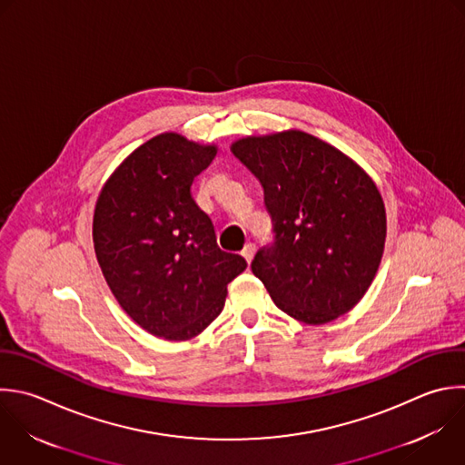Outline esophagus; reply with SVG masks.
Listing matches in <instances>:
<instances>
[{
    "label": "esophagus",
    "instance_id": "1",
    "mask_svg": "<svg viewBox=\"0 0 465 465\" xmlns=\"http://www.w3.org/2000/svg\"><path fill=\"white\" fill-rule=\"evenodd\" d=\"M254 252H256V245H254V243H247V245L243 247V251H242V256L247 260V263H251Z\"/></svg>",
    "mask_w": 465,
    "mask_h": 465
}]
</instances>
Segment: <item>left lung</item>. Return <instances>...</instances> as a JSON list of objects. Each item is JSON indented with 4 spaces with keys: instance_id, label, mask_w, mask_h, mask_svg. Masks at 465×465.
I'll list each match as a JSON object with an SVG mask.
<instances>
[{
    "instance_id": "8db88e82",
    "label": "left lung",
    "mask_w": 465,
    "mask_h": 465,
    "mask_svg": "<svg viewBox=\"0 0 465 465\" xmlns=\"http://www.w3.org/2000/svg\"><path fill=\"white\" fill-rule=\"evenodd\" d=\"M232 154L260 180L274 242L251 263L289 316L322 325L349 312L378 271L387 220L371 176L302 131L247 136Z\"/></svg>"
}]
</instances>
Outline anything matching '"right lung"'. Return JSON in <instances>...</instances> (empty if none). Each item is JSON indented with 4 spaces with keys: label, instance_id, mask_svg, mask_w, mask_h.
<instances>
[{
    "label": "right lung",
    "instance_id": "add662e5",
    "mask_svg": "<svg viewBox=\"0 0 465 465\" xmlns=\"http://www.w3.org/2000/svg\"><path fill=\"white\" fill-rule=\"evenodd\" d=\"M163 133L131 153L104 185L93 220L98 263L122 309L165 340L200 334L223 309L227 283L245 271L216 243L211 218L191 194L216 156Z\"/></svg>",
    "mask_w": 465,
    "mask_h": 465
}]
</instances>
